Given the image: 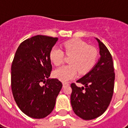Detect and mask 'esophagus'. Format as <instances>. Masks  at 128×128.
<instances>
[{
	"instance_id": "obj_1",
	"label": "esophagus",
	"mask_w": 128,
	"mask_h": 128,
	"mask_svg": "<svg viewBox=\"0 0 128 128\" xmlns=\"http://www.w3.org/2000/svg\"><path fill=\"white\" fill-rule=\"evenodd\" d=\"M62 85H63V88L66 87V86H68V85H69V84H68V82H63L62 83Z\"/></svg>"
}]
</instances>
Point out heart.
Segmentation results:
<instances>
[{
	"label": "heart",
	"instance_id": "obj_1",
	"mask_svg": "<svg viewBox=\"0 0 128 128\" xmlns=\"http://www.w3.org/2000/svg\"><path fill=\"white\" fill-rule=\"evenodd\" d=\"M65 54L71 56L70 65L61 66L54 71V76L62 82H68L75 78L79 71L80 74L88 72L96 64L98 58L96 48L89 46L80 39H72L63 44ZM50 58L55 66H60L64 61V52L54 47L50 52Z\"/></svg>",
	"mask_w": 128,
	"mask_h": 128
}]
</instances>
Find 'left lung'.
<instances>
[{"mask_svg":"<svg viewBox=\"0 0 128 128\" xmlns=\"http://www.w3.org/2000/svg\"><path fill=\"white\" fill-rule=\"evenodd\" d=\"M100 58L93 68L76 81L84 86L71 84L70 102L74 113L85 120L99 117L107 110L114 93L115 73L112 57L107 47L96 38Z\"/></svg>","mask_w":128,"mask_h":128,"instance_id":"obj_1","label":"left lung"}]
</instances>
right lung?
Here are the masks:
<instances>
[{
  "mask_svg": "<svg viewBox=\"0 0 128 128\" xmlns=\"http://www.w3.org/2000/svg\"><path fill=\"white\" fill-rule=\"evenodd\" d=\"M58 38L37 35L23 41L15 53L11 66L13 97L21 111L40 119L54 110L62 82L50 79V52ZM44 83V85H41Z\"/></svg>",
  "mask_w": 128,
  "mask_h": 128,
  "instance_id": "add662e5",
  "label": "right lung"
}]
</instances>
